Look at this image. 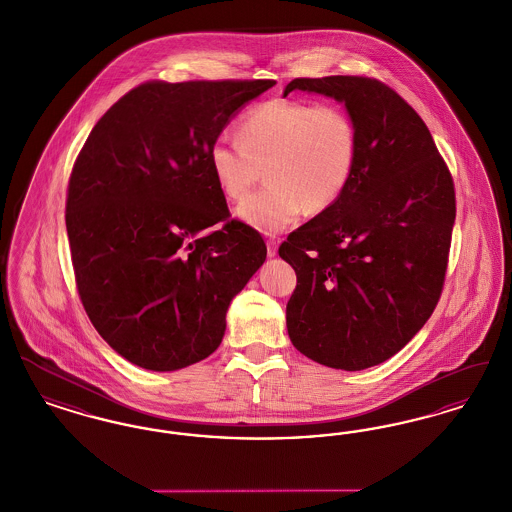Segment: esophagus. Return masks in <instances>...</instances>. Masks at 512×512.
Here are the masks:
<instances>
[{
  "label": "esophagus",
  "instance_id": "1",
  "mask_svg": "<svg viewBox=\"0 0 512 512\" xmlns=\"http://www.w3.org/2000/svg\"><path fill=\"white\" fill-rule=\"evenodd\" d=\"M278 253V242L274 238L267 240V255L268 257H274Z\"/></svg>",
  "mask_w": 512,
  "mask_h": 512
}]
</instances>
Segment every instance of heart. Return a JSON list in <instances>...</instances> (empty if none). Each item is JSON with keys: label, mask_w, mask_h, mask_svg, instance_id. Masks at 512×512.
I'll return each instance as SVG.
<instances>
[{"label": "heart", "mask_w": 512, "mask_h": 512, "mask_svg": "<svg viewBox=\"0 0 512 512\" xmlns=\"http://www.w3.org/2000/svg\"><path fill=\"white\" fill-rule=\"evenodd\" d=\"M236 130L240 142L211 144L209 167L228 199L244 197L265 169L267 186L236 207V217L259 232L276 234L303 211H328L353 180L359 130L338 103L268 99L244 113Z\"/></svg>", "instance_id": "1"}]
</instances>
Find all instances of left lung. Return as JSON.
<instances>
[{
	"label": "left lung",
	"instance_id": "left-lung-1",
	"mask_svg": "<svg viewBox=\"0 0 512 512\" xmlns=\"http://www.w3.org/2000/svg\"><path fill=\"white\" fill-rule=\"evenodd\" d=\"M293 90L345 103L359 159L345 194L280 245L297 286L286 305L293 347L320 365L388 361L438 305L455 224L453 178L428 126L380 80L295 78Z\"/></svg>",
	"mask_w": 512,
	"mask_h": 512
}]
</instances>
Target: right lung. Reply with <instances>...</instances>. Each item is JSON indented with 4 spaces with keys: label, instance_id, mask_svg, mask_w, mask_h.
Wrapping results in <instances>:
<instances>
[{
    "label": "right lung",
    "instance_id": "1",
    "mask_svg": "<svg viewBox=\"0 0 512 512\" xmlns=\"http://www.w3.org/2000/svg\"><path fill=\"white\" fill-rule=\"evenodd\" d=\"M274 84H140L80 149L65 211L76 288L99 336L132 365L171 372L207 359L230 301L265 263V242L228 220L209 147Z\"/></svg>",
    "mask_w": 512,
    "mask_h": 512
}]
</instances>
